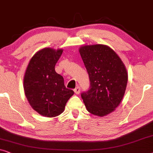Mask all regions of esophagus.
Returning <instances> with one entry per match:
<instances>
[{
	"label": "esophagus",
	"mask_w": 153,
	"mask_h": 153,
	"mask_svg": "<svg viewBox=\"0 0 153 153\" xmlns=\"http://www.w3.org/2000/svg\"><path fill=\"white\" fill-rule=\"evenodd\" d=\"M74 92H75V94H79V92H80V89H79V87H77L76 89H74Z\"/></svg>",
	"instance_id": "1"
}]
</instances>
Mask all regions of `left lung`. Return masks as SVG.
Listing matches in <instances>:
<instances>
[{"label": "left lung", "mask_w": 153, "mask_h": 153, "mask_svg": "<svg viewBox=\"0 0 153 153\" xmlns=\"http://www.w3.org/2000/svg\"><path fill=\"white\" fill-rule=\"evenodd\" d=\"M79 54L89 76L90 89L81 94L89 113L105 117L113 112L123 98L128 75L126 66L106 45H84Z\"/></svg>", "instance_id": "1"}]
</instances>
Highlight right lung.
Segmentation results:
<instances>
[{"mask_svg":"<svg viewBox=\"0 0 153 153\" xmlns=\"http://www.w3.org/2000/svg\"><path fill=\"white\" fill-rule=\"evenodd\" d=\"M63 49L44 48L30 60L23 77L25 95L34 111L46 117L61 114L74 92L66 89L64 78L55 66Z\"/></svg>","mask_w":153,"mask_h":153,"instance_id":"add662e5","label":"right lung"}]
</instances>
